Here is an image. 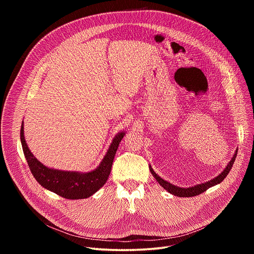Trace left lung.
Wrapping results in <instances>:
<instances>
[{
  "label": "left lung",
  "mask_w": 254,
  "mask_h": 254,
  "mask_svg": "<svg viewBox=\"0 0 254 254\" xmlns=\"http://www.w3.org/2000/svg\"><path fill=\"white\" fill-rule=\"evenodd\" d=\"M236 156H237V150L233 156V158L231 159V161L229 162V164L226 166V168L224 169V171L217 176L216 178L208 181V182L206 183H202V184H199V185H196L194 187H189V188H181V187H178V186H175V185H172L171 183L167 182V181L163 180L160 176H158L155 171L152 169V167L150 166V171L152 173V175L155 177V179L158 181L159 184L165 189L167 190L169 193L175 195V196H178V197H193V196H197V195H200L201 193L205 192L207 189L221 183L222 181L226 178V176L228 175V173L230 172L233 164H234V161L236 159Z\"/></svg>",
  "instance_id": "obj_1"
}]
</instances>
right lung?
Here are the masks:
<instances>
[{
  "mask_svg": "<svg viewBox=\"0 0 254 254\" xmlns=\"http://www.w3.org/2000/svg\"><path fill=\"white\" fill-rule=\"evenodd\" d=\"M21 142L28 166L36 181L47 190L56 193L65 199H84L97 192L105 183L111 174L113 162L119 144L125 132L118 133L110 146L100 165L88 173L68 172L47 168L36 159L30 152L24 136V124L21 126Z\"/></svg>",
  "mask_w": 254,
  "mask_h": 254,
  "instance_id": "obj_1",
  "label": "right lung"
}]
</instances>
